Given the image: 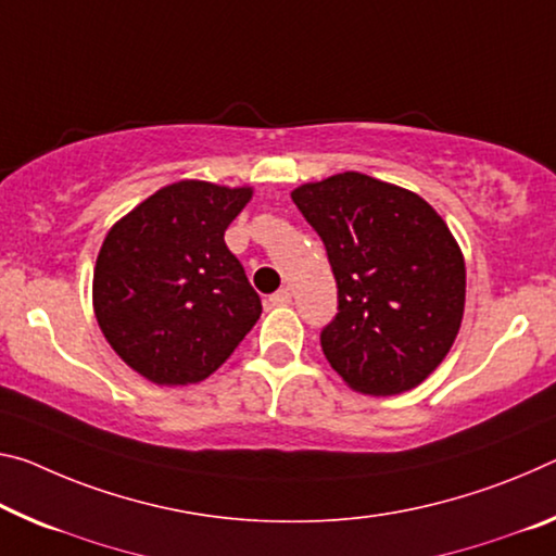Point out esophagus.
<instances>
[{"mask_svg":"<svg viewBox=\"0 0 556 556\" xmlns=\"http://www.w3.org/2000/svg\"><path fill=\"white\" fill-rule=\"evenodd\" d=\"M289 302H292V292H289V289H285V287L277 289V292L269 296L271 306H287Z\"/></svg>","mask_w":556,"mask_h":556,"instance_id":"obj_1","label":"esophagus"}]
</instances>
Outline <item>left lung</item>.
Returning a JSON list of instances; mask_svg holds the SVG:
<instances>
[{
    "label": "left lung",
    "mask_w": 556,
    "mask_h": 556,
    "mask_svg": "<svg viewBox=\"0 0 556 556\" xmlns=\"http://www.w3.org/2000/svg\"><path fill=\"white\" fill-rule=\"evenodd\" d=\"M294 205L321 237L339 289L321 349L351 389L418 386L451 351L465 309L460 247L416 192L341 173L302 185Z\"/></svg>",
    "instance_id": "obj_1"
}]
</instances>
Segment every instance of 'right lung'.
Masks as SVG:
<instances>
[{
  "instance_id": "1",
  "label": "right lung",
  "mask_w": 556,
  "mask_h": 556,
  "mask_svg": "<svg viewBox=\"0 0 556 556\" xmlns=\"http://www.w3.org/2000/svg\"><path fill=\"white\" fill-rule=\"evenodd\" d=\"M250 188L182 180L105 235L93 271L96 319L113 351L161 386L207 378L262 314L225 230Z\"/></svg>"
}]
</instances>
